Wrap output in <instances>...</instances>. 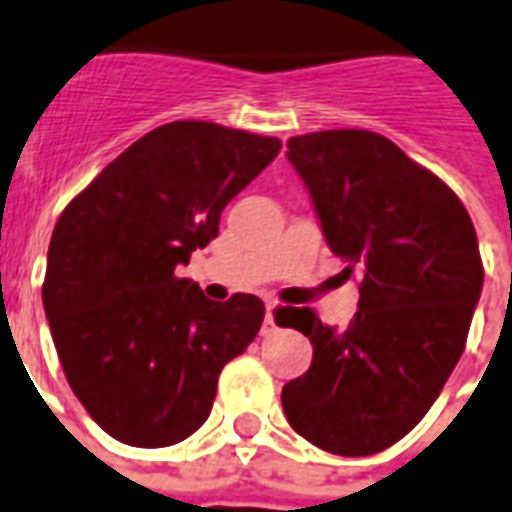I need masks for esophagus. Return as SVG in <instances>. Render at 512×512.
I'll return each mask as SVG.
<instances>
[{"label": "esophagus", "instance_id": "esophagus-1", "mask_svg": "<svg viewBox=\"0 0 512 512\" xmlns=\"http://www.w3.org/2000/svg\"><path fill=\"white\" fill-rule=\"evenodd\" d=\"M275 304H267V317H264V325H261V335H269L275 333Z\"/></svg>", "mask_w": 512, "mask_h": 512}]
</instances>
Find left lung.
Returning <instances> with one entry per match:
<instances>
[{
    "label": "left lung",
    "instance_id": "left-lung-1",
    "mask_svg": "<svg viewBox=\"0 0 512 512\" xmlns=\"http://www.w3.org/2000/svg\"><path fill=\"white\" fill-rule=\"evenodd\" d=\"M288 161L330 251L362 285L346 330L280 309L277 322L314 346L312 367L282 388V410L314 447L375 455L423 420L463 354L484 285L476 230L455 192L375 132L293 137Z\"/></svg>",
    "mask_w": 512,
    "mask_h": 512
}]
</instances>
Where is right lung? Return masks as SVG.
<instances>
[{"label": "right lung", "instance_id": "1", "mask_svg": "<svg viewBox=\"0 0 512 512\" xmlns=\"http://www.w3.org/2000/svg\"><path fill=\"white\" fill-rule=\"evenodd\" d=\"M280 140L208 121L158 126L68 203L42 301L73 394L113 439L169 447L206 423L222 367L264 322L251 293L211 301L177 277Z\"/></svg>", "mask_w": 512, "mask_h": 512}]
</instances>
